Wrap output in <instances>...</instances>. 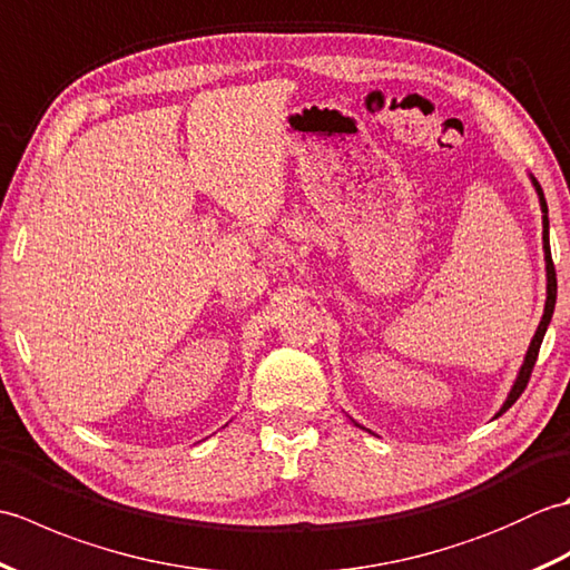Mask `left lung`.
I'll return each mask as SVG.
<instances>
[{
	"label": "left lung",
	"mask_w": 570,
	"mask_h": 570,
	"mask_svg": "<svg viewBox=\"0 0 570 570\" xmlns=\"http://www.w3.org/2000/svg\"><path fill=\"white\" fill-rule=\"evenodd\" d=\"M531 180H534V188H537V193H539V203H541V213H543V252H547V276H549V286H547V308H543V318H541V323H539L534 341H531V345H529V353H527V357H524V365H522V370H519V377H517V382H514V386H512L510 396H507L504 406L500 409V414H504V411L510 409V406L517 402V399L522 396V392L527 390V384H529V380H531V372H534V365H537L541 341H543V335H547V328H549L551 316H553V306H556V269H553L551 247H549V208H547V198H543V190H541V186L537 184V178H531ZM500 414H498V416H500Z\"/></svg>",
	"instance_id": "obj_1"
}]
</instances>
